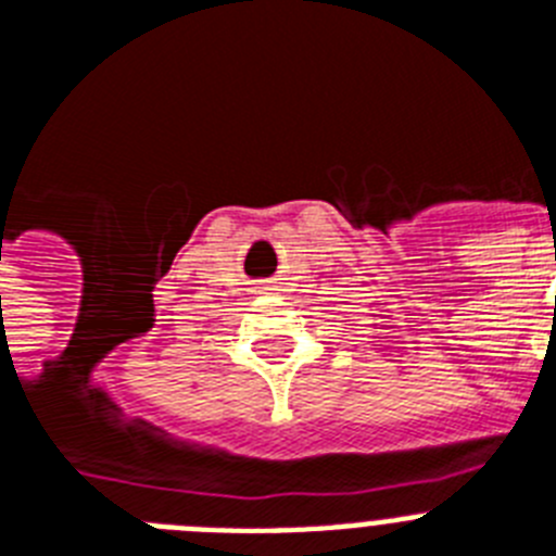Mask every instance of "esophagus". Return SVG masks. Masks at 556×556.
Returning <instances> with one entry per match:
<instances>
[{"label":"esophagus","instance_id":"1","mask_svg":"<svg viewBox=\"0 0 556 556\" xmlns=\"http://www.w3.org/2000/svg\"><path fill=\"white\" fill-rule=\"evenodd\" d=\"M258 294H269V292H275V287H273V281H264V283H258Z\"/></svg>","mask_w":556,"mask_h":556}]
</instances>
